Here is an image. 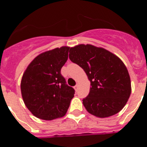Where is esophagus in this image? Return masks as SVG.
<instances>
[{
    "instance_id": "1",
    "label": "esophagus",
    "mask_w": 147,
    "mask_h": 147,
    "mask_svg": "<svg viewBox=\"0 0 147 147\" xmlns=\"http://www.w3.org/2000/svg\"><path fill=\"white\" fill-rule=\"evenodd\" d=\"M77 88H78V85H76L74 86V89H75V90H77Z\"/></svg>"
}]
</instances>
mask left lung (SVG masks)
I'll return each mask as SVG.
<instances>
[{
    "label": "left lung",
    "instance_id": "8db88e82",
    "mask_svg": "<svg viewBox=\"0 0 147 147\" xmlns=\"http://www.w3.org/2000/svg\"><path fill=\"white\" fill-rule=\"evenodd\" d=\"M70 51V59L85 71L90 82L89 94L82 100L87 111L98 118L120 112L132 90L124 62L109 51L90 44H80Z\"/></svg>",
    "mask_w": 147,
    "mask_h": 147
}]
</instances>
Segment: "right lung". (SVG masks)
<instances>
[{
  "instance_id": "1",
  "label": "right lung",
  "mask_w": 147,
  "mask_h": 147,
  "mask_svg": "<svg viewBox=\"0 0 147 147\" xmlns=\"http://www.w3.org/2000/svg\"><path fill=\"white\" fill-rule=\"evenodd\" d=\"M69 49L62 46L39 54L23 73L20 83L23 102L38 119L51 121L63 117L74 96V89L66 85L60 73Z\"/></svg>"
}]
</instances>
